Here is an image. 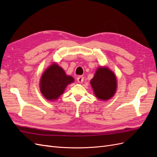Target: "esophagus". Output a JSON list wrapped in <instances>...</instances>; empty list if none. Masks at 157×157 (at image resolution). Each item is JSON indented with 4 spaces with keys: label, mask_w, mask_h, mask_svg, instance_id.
<instances>
[{
    "label": "esophagus",
    "mask_w": 157,
    "mask_h": 157,
    "mask_svg": "<svg viewBox=\"0 0 157 157\" xmlns=\"http://www.w3.org/2000/svg\"><path fill=\"white\" fill-rule=\"evenodd\" d=\"M77 81L79 83H82L84 81V77L83 76H78L77 77Z\"/></svg>",
    "instance_id": "1"
}]
</instances>
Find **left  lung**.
Returning <instances> with one entry per match:
<instances>
[{"label": "left lung", "instance_id": "left-lung-1", "mask_svg": "<svg viewBox=\"0 0 157 157\" xmlns=\"http://www.w3.org/2000/svg\"><path fill=\"white\" fill-rule=\"evenodd\" d=\"M96 96L103 100L110 99L117 90L115 74L107 67H99L90 81Z\"/></svg>", "mask_w": 157, "mask_h": 157}]
</instances>
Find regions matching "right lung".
Segmentation results:
<instances>
[{
    "label": "right lung",
    "instance_id": "add662e5",
    "mask_svg": "<svg viewBox=\"0 0 157 157\" xmlns=\"http://www.w3.org/2000/svg\"><path fill=\"white\" fill-rule=\"evenodd\" d=\"M74 81L71 76H67L58 65L53 64L47 69L40 78V91L48 100L58 99L67 85Z\"/></svg>",
    "mask_w": 157,
    "mask_h": 157
}]
</instances>
